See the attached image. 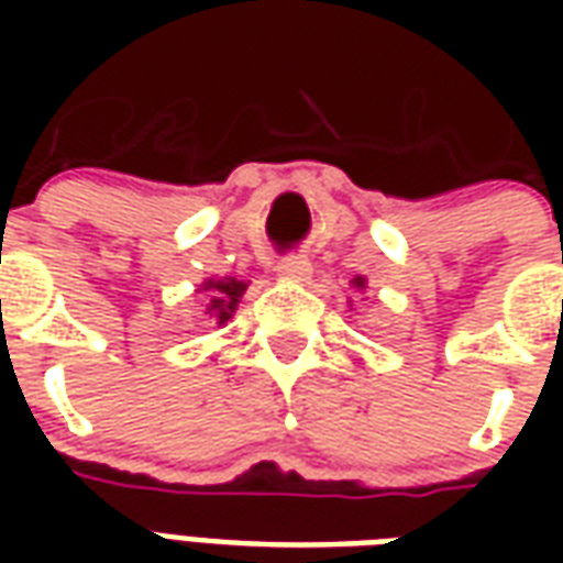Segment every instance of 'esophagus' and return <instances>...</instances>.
I'll use <instances>...</instances> for the list:
<instances>
[{
    "label": "esophagus",
    "mask_w": 563,
    "mask_h": 563,
    "mask_svg": "<svg viewBox=\"0 0 563 563\" xmlns=\"http://www.w3.org/2000/svg\"><path fill=\"white\" fill-rule=\"evenodd\" d=\"M277 274L286 280H307L310 274V262L305 256H286L277 262Z\"/></svg>",
    "instance_id": "34e87169"
}]
</instances>
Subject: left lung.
<instances>
[{
    "mask_svg": "<svg viewBox=\"0 0 563 563\" xmlns=\"http://www.w3.org/2000/svg\"><path fill=\"white\" fill-rule=\"evenodd\" d=\"M355 286H365V280H362V277H358V280H355Z\"/></svg>",
    "mask_w": 563,
    "mask_h": 563,
    "instance_id": "left-lung-1",
    "label": "left lung"
}]
</instances>
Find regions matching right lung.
Returning a JSON list of instances; mask_svg holds the SVG:
<instances>
[{
	"label": "right lung",
	"mask_w": 563,
	"mask_h": 563,
	"mask_svg": "<svg viewBox=\"0 0 563 563\" xmlns=\"http://www.w3.org/2000/svg\"><path fill=\"white\" fill-rule=\"evenodd\" d=\"M210 292V313H217V319L220 322H225V319L232 317L234 313V307H238V298L244 295L246 289V283L241 280H208V286H205Z\"/></svg>",
	"instance_id": "1"
}]
</instances>
